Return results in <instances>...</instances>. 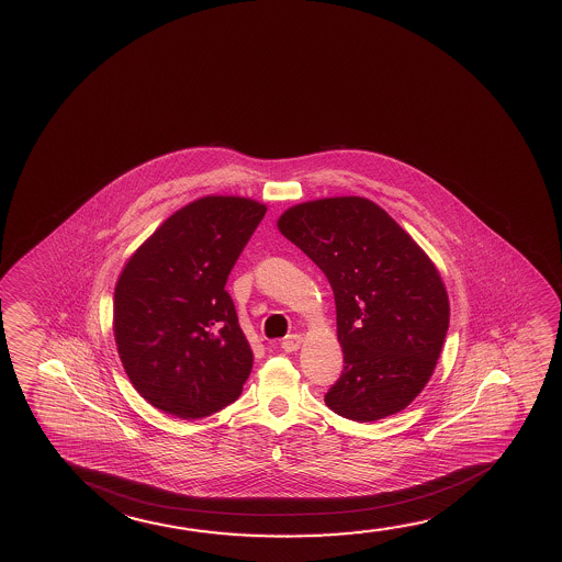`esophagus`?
Listing matches in <instances>:
<instances>
[{
  "instance_id": "obj_1",
  "label": "esophagus",
  "mask_w": 562,
  "mask_h": 562,
  "mask_svg": "<svg viewBox=\"0 0 562 562\" xmlns=\"http://www.w3.org/2000/svg\"><path fill=\"white\" fill-rule=\"evenodd\" d=\"M301 344H303V338L299 334H291L281 341V348L285 349L286 353H293V351L301 348Z\"/></svg>"
}]
</instances>
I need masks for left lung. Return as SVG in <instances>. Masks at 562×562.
Segmentation results:
<instances>
[{
  "mask_svg": "<svg viewBox=\"0 0 562 562\" xmlns=\"http://www.w3.org/2000/svg\"><path fill=\"white\" fill-rule=\"evenodd\" d=\"M277 226L334 291L346 366L326 406L353 422L404 411L434 373L449 328V299L431 259L363 196L291 206Z\"/></svg>",
  "mask_w": 562,
  "mask_h": 562,
  "instance_id": "1",
  "label": "left lung"
}]
</instances>
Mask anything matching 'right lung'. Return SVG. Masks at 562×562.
Returning <instances> with one entry per match:
<instances>
[{"instance_id": "add662e5", "label": "right lung", "mask_w": 562, "mask_h": 562, "mask_svg": "<svg viewBox=\"0 0 562 562\" xmlns=\"http://www.w3.org/2000/svg\"><path fill=\"white\" fill-rule=\"evenodd\" d=\"M266 205L203 196L171 214L115 286L116 349L140 396L196 419L223 411L250 376V344L224 289Z\"/></svg>"}]
</instances>
